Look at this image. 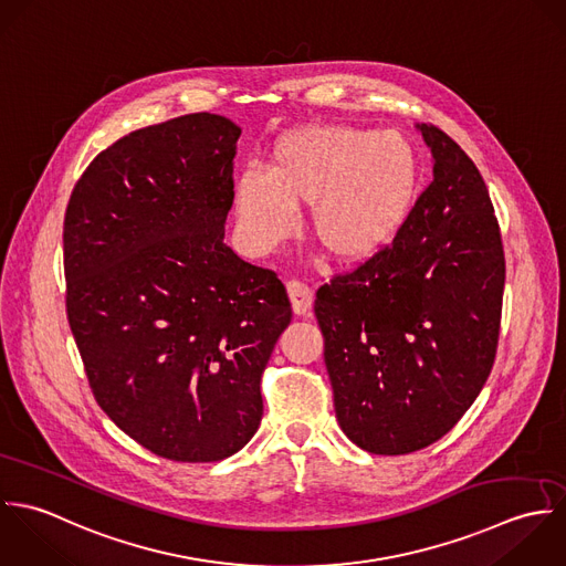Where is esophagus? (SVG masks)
<instances>
[{"label": "esophagus", "mask_w": 566, "mask_h": 566, "mask_svg": "<svg viewBox=\"0 0 566 566\" xmlns=\"http://www.w3.org/2000/svg\"><path fill=\"white\" fill-rule=\"evenodd\" d=\"M286 291H289L293 313L300 317H308L311 308H313V291L306 284L295 282V280L286 284Z\"/></svg>", "instance_id": "esophagus-1"}]
</instances>
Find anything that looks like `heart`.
Listing matches in <instances>:
<instances>
[{
    "instance_id": "heart-1",
    "label": "heart",
    "mask_w": 566,
    "mask_h": 566,
    "mask_svg": "<svg viewBox=\"0 0 566 566\" xmlns=\"http://www.w3.org/2000/svg\"><path fill=\"white\" fill-rule=\"evenodd\" d=\"M420 159L398 130L313 124L282 135L266 172L247 168L233 192L235 229L251 253L277 249L308 206V233L340 264L380 255L416 206Z\"/></svg>"
}]
</instances>
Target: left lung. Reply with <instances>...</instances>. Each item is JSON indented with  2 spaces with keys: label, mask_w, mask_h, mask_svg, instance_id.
<instances>
[{
  "label": "left lung",
  "mask_w": 566,
  "mask_h": 566,
  "mask_svg": "<svg viewBox=\"0 0 566 566\" xmlns=\"http://www.w3.org/2000/svg\"><path fill=\"white\" fill-rule=\"evenodd\" d=\"M416 128L431 186L380 255L315 300L340 431L374 454L451 431L490 376L501 324L505 258L488 188L447 133Z\"/></svg>",
  "instance_id": "8db88e82"
}]
</instances>
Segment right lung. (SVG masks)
<instances>
[{
  "label": "right lung",
  "mask_w": 566,
  "mask_h": 566,
  "mask_svg": "<svg viewBox=\"0 0 566 566\" xmlns=\"http://www.w3.org/2000/svg\"><path fill=\"white\" fill-rule=\"evenodd\" d=\"M240 126L133 130L78 179L63 227L70 328L103 411L172 461H221L262 420L260 378L291 302L226 244Z\"/></svg>",
  "instance_id": "obj_1"
}]
</instances>
